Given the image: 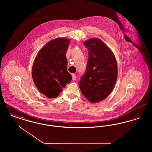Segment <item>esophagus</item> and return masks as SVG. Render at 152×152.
<instances>
[{"label": "esophagus", "instance_id": "1", "mask_svg": "<svg viewBox=\"0 0 152 152\" xmlns=\"http://www.w3.org/2000/svg\"><path fill=\"white\" fill-rule=\"evenodd\" d=\"M72 80L73 81H75L76 79V75H75V74H72Z\"/></svg>", "mask_w": 152, "mask_h": 152}]
</instances>
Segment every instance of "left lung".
<instances>
[{
  "instance_id": "left-lung-1",
  "label": "left lung",
  "mask_w": 152,
  "mask_h": 152,
  "mask_svg": "<svg viewBox=\"0 0 152 152\" xmlns=\"http://www.w3.org/2000/svg\"><path fill=\"white\" fill-rule=\"evenodd\" d=\"M84 45L89 51L86 71L79 86L82 94L91 102L106 99L115 86L117 78L116 58L100 39L88 40Z\"/></svg>"
}]
</instances>
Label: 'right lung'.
I'll return each instance as SVG.
<instances>
[{
  "mask_svg": "<svg viewBox=\"0 0 152 152\" xmlns=\"http://www.w3.org/2000/svg\"><path fill=\"white\" fill-rule=\"evenodd\" d=\"M70 40L57 38L46 44L37 53L32 66V78L38 90L47 97L58 96L72 80L67 71L66 52Z\"/></svg>",
  "mask_w": 152,
  "mask_h": 152,
  "instance_id": "1",
  "label": "right lung"
}]
</instances>
